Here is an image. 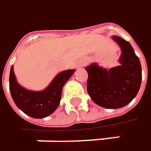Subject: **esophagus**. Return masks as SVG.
<instances>
[{"instance_id": "obj_1", "label": "esophagus", "mask_w": 151, "mask_h": 151, "mask_svg": "<svg viewBox=\"0 0 151 151\" xmlns=\"http://www.w3.org/2000/svg\"><path fill=\"white\" fill-rule=\"evenodd\" d=\"M86 62L85 61V60H82V61H79L78 62L77 64H76V67H81V66H84V65H86Z\"/></svg>"}]
</instances>
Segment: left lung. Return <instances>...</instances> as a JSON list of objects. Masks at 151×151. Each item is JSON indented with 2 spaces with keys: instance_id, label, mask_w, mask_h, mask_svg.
Returning <instances> with one entry per match:
<instances>
[{
  "instance_id": "8db88e82",
  "label": "left lung",
  "mask_w": 151,
  "mask_h": 151,
  "mask_svg": "<svg viewBox=\"0 0 151 151\" xmlns=\"http://www.w3.org/2000/svg\"><path fill=\"white\" fill-rule=\"evenodd\" d=\"M121 49L119 65L109 70L92 63L86 67L88 73L87 91L92 101L107 109L122 108L137 96L142 81V67L130 43L112 36Z\"/></svg>"
}]
</instances>
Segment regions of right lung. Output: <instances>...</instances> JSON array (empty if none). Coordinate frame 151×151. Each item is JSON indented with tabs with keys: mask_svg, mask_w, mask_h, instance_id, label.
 <instances>
[{
	"mask_svg": "<svg viewBox=\"0 0 151 151\" xmlns=\"http://www.w3.org/2000/svg\"><path fill=\"white\" fill-rule=\"evenodd\" d=\"M74 69L58 73L46 89L31 91L24 88L17 82L11 66L9 74V90L16 106L25 114L34 118H43L51 115L59 106L64 85L74 73Z\"/></svg>",
	"mask_w": 151,
	"mask_h": 151,
	"instance_id": "add662e5",
	"label": "right lung"
}]
</instances>
